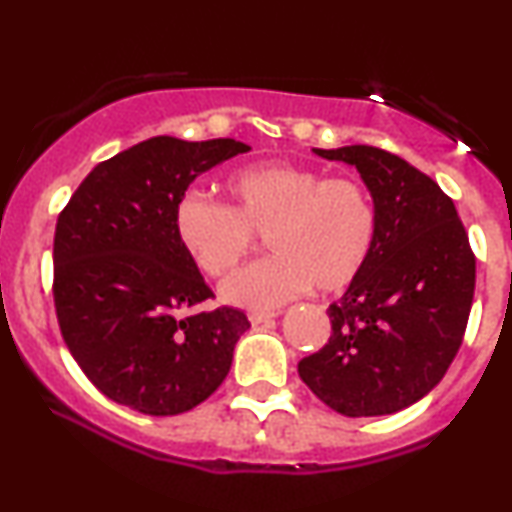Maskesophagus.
Returning a JSON list of instances; mask_svg holds the SVG:
<instances>
[{"label":"esophagus","instance_id":"1","mask_svg":"<svg viewBox=\"0 0 512 512\" xmlns=\"http://www.w3.org/2000/svg\"><path fill=\"white\" fill-rule=\"evenodd\" d=\"M248 317H250V322H252V325H262V322H269V320H274L276 313H264V310H252V313H250Z\"/></svg>","mask_w":512,"mask_h":512}]
</instances>
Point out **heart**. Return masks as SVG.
<instances>
[{"label": "heart", "instance_id": "1", "mask_svg": "<svg viewBox=\"0 0 512 512\" xmlns=\"http://www.w3.org/2000/svg\"><path fill=\"white\" fill-rule=\"evenodd\" d=\"M228 204L185 192L173 211L175 238L209 276H226L267 238L274 255L223 284L233 305L269 310L313 286L339 293L356 281L378 240V207L361 180L325 178L293 163H260L233 173Z\"/></svg>", "mask_w": 512, "mask_h": 512}]
</instances>
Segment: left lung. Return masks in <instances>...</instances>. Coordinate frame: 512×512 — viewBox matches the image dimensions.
<instances>
[{
    "label": "left lung",
    "mask_w": 512,
    "mask_h": 512,
    "mask_svg": "<svg viewBox=\"0 0 512 512\" xmlns=\"http://www.w3.org/2000/svg\"><path fill=\"white\" fill-rule=\"evenodd\" d=\"M313 151L356 166L378 207V240L327 310L330 342L298 375L339 414H395L426 397L460 351L477 257L452 199L404 158L361 144Z\"/></svg>",
    "instance_id": "obj_1"
}]
</instances>
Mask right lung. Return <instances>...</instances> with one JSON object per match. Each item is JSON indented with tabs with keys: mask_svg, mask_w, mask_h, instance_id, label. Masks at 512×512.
Returning <instances> with one entry per match:
<instances>
[{
	"mask_svg": "<svg viewBox=\"0 0 512 512\" xmlns=\"http://www.w3.org/2000/svg\"><path fill=\"white\" fill-rule=\"evenodd\" d=\"M250 151L236 139L151 137L98 163L55 228L57 322L105 397L151 416L195 409L231 370L250 327L214 298L175 238L173 211L197 175Z\"/></svg>",
	"mask_w": 512,
	"mask_h": 512,
	"instance_id": "1",
	"label": "right lung"
}]
</instances>
